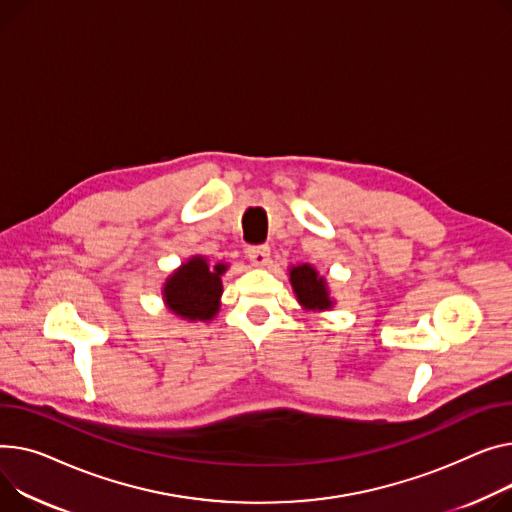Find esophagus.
<instances>
[{"mask_svg": "<svg viewBox=\"0 0 512 512\" xmlns=\"http://www.w3.org/2000/svg\"><path fill=\"white\" fill-rule=\"evenodd\" d=\"M249 259L253 265L257 267H265L269 263V247L267 245H255V247H249Z\"/></svg>", "mask_w": 512, "mask_h": 512, "instance_id": "1", "label": "esophagus"}]
</instances>
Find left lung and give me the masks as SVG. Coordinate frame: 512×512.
Masks as SVG:
<instances>
[{"label": "left lung", "mask_w": 512, "mask_h": 512, "mask_svg": "<svg viewBox=\"0 0 512 512\" xmlns=\"http://www.w3.org/2000/svg\"><path fill=\"white\" fill-rule=\"evenodd\" d=\"M290 284L298 298V302L306 311H329L333 300L329 296V288L325 278L319 276V271L309 265L300 263L290 267Z\"/></svg>", "instance_id": "8db88e82"}]
</instances>
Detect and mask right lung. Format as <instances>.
<instances>
[{
  "label": "right lung",
  "instance_id": "right-lung-1",
  "mask_svg": "<svg viewBox=\"0 0 512 512\" xmlns=\"http://www.w3.org/2000/svg\"><path fill=\"white\" fill-rule=\"evenodd\" d=\"M226 263H210L195 255L168 276L162 288L164 302L177 317L187 321H212L220 311L222 274Z\"/></svg>",
  "mask_w": 512,
  "mask_h": 512
}]
</instances>
